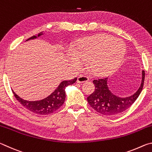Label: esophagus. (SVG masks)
I'll list each match as a JSON object with an SVG mask.
<instances>
[{"mask_svg": "<svg viewBox=\"0 0 152 152\" xmlns=\"http://www.w3.org/2000/svg\"><path fill=\"white\" fill-rule=\"evenodd\" d=\"M88 78L86 76L80 75L78 78H77V82H78V83H82V82L88 81Z\"/></svg>", "mask_w": 152, "mask_h": 152, "instance_id": "esophagus-1", "label": "esophagus"}]
</instances>
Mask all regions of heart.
<instances>
[{"instance_id":"1","label":"heart","mask_w":152,"mask_h":152,"mask_svg":"<svg viewBox=\"0 0 152 152\" xmlns=\"http://www.w3.org/2000/svg\"><path fill=\"white\" fill-rule=\"evenodd\" d=\"M126 52V46L121 39L113 36L99 34L81 38L73 50L67 52L70 66L75 70H81L84 61L96 76H107L113 73L121 65Z\"/></svg>"}]
</instances>
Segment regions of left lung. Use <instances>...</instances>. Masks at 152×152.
Returning a JSON list of instances; mask_svg holds the SVG:
<instances>
[{"instance_id":"8db88e82","label":"left lung","mask_w":152,"mask_h":152,"mask_svg":"<svg viewBox=\"0 0 152 152\" xmlns=\"http://www.w3.org/2000/svg\"><path fill=\"white\" fill-rule=\"evenodd\" d=\"M107 80V78L94 80V91L87 97V101L90 106L96 112L110 116L124 112L136 101L143 89L145 71H142V80L140 88L135 94L128 97L121 98L113 94L108 87Z\"/></svg>"}]
</instances>
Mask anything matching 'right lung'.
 I'll return each instance as SVG.
<instances>
[{
	"label": "right lung",
	"mask_w": 152,
	"mask_h": 152,
	"mask_svg": "<svg viewBox=\"0 0 152 152\" xmlns=\"http://www.w3.org/2000/svg\"><path fill=\"white\" fill-rule=\"evenodd\" d=\"M43 35V32L39 33L37 36L33 35L29 39H33ZM77 78H74L70 80H64L61 82L60 85L58 86L50 96L45 98L40 101H28L20 98L15 92L12 91L15 97L23 106L26 108L30 111L37 115H50L57 110L64 104L66 99V87L68 85L74 84L76 81Z\"/></svg>",
	"instance_id": "right-lung-1"
}]
</instances>
